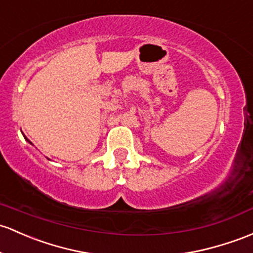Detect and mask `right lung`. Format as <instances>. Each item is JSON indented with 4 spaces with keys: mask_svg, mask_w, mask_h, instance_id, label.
<instances>
[{
    "mask_svg": "<svg viewBox=\"0 0 253 253\" xmlns=\"http://www.w3.org/2000/svg\"><path fill=\"white\" fill-rule=\"evenodd\" d=\"M23 135H24V134H23ZM24 137H25V136H24ZM25 140H26V141H28V142H29V143H31V142H30V140H29V138H26V137H25ZM31 145H32V143H31Z\"/></svg>",
    "mask_w": 253,
    "mask_h": 253,
    "instance_id": "1",
    "label": "right lung"
}]
</instances>
